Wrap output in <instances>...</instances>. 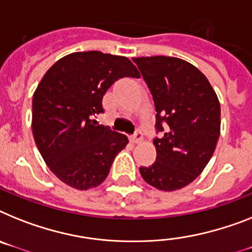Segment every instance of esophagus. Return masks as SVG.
Here are the masks:
<instances>
[{
	"label": "esophagus",
	"instance_id": "34e87169",
	"mask_svg": "<svg viewBox=\"0 0 252 252\" xmlns=\"http://www.w3.org/2000/svg\"><path fill=\"white\" fill-rule=\"evenodd\" d=\"M142 139H143V136H142V133L139 132V130H137L134 136L130 137V141H132L133 143H141L142 142Z\"/></svg>",
	"mask_w": 252,
	"mask_h": 252
}]
</instances>
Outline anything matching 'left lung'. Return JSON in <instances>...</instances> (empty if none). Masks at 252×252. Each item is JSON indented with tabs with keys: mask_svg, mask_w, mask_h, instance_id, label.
<instances>
[{
	"mask_svg": "<svg viewBox=\"0 0 252 252\" xmlns=\"http://www.w3.org/2000/svg\"><path fill=\"white\" fill-rule=\"evenodd\" d=\"M151 91L156 110V161L141 166L150 186L161 191L186 187L210 161L220 134V103L197 67L169 56L133 59Z\"/></svg>",
	"mask_w": 252,
	"mask_h": 252,
	"instance_id": "8db88e82",
	"label": "left lung"
}]
</instances>
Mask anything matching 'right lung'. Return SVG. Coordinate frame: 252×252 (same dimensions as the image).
<instances>
[{"mask_svg": "<svg viewBox=\"0 0 252 252\" xmlns=\"http://www.w3.org/2000/svg\"><path fill=\"white\" fill-rule=\"evenodd\" d=\"M123 77L139 78L129 59L100 51L73 52L44 74L33 94L32 130L51 172L77 189L100 186L128 145L122 133L96 126L102 97Z\"/></svg>", "mask_w": 252, "mask_h": 252, "instance_id": "1", "label": "right lung"}]
</instances>
